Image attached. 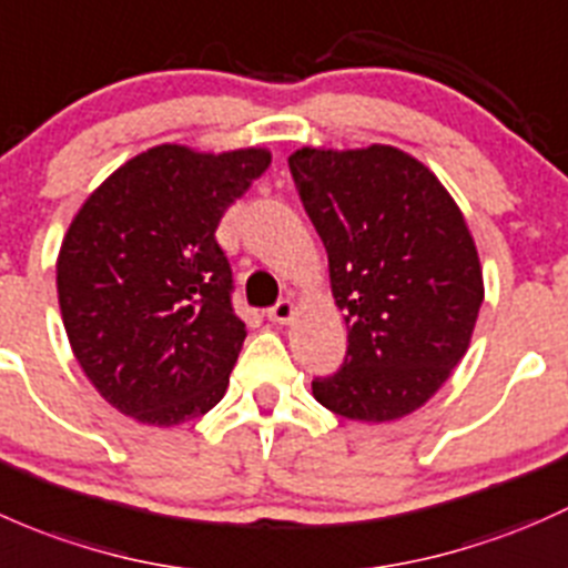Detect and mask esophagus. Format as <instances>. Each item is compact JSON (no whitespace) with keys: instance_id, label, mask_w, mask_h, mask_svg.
I'll return each mask as SVG.
<instances>
[{"instance_id":"1","label":"esophagus","mask_w":568,"mask_h":568,"mask_svg":"<svg viewBox=\"0 0 568 568\" xmlns=\"http://www.w3.org/2000/svg\"><path fill=\"white\" fill-rule=\"evenodd\" d=\"M292 317H295V303H292V301H278L276 306L267 308V320H271V323H276V325L290 323Z\"/></svg>"}]
</instances>
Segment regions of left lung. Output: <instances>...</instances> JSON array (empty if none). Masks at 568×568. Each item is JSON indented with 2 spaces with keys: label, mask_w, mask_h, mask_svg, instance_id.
Here are the masks:
<instances>
[{
  "label": "left lung",
  "mask_w": 568,
  "mask_h": 568,
  "mask_svg": "<svg viewBox=\"0 0 568 568\" xmlns=\"http://www.w3.org/2000/svg\"><path fill=\"white\" fill-rule=\"evenodd\" d=\"M290 172L349 342L342 369L314 377V399L372 424L418 410L465 358L484 301L465 215L424 163L388 144L303 148Z\"/></svg>",
  "instance_id": "obj_1"
}]
</instances>
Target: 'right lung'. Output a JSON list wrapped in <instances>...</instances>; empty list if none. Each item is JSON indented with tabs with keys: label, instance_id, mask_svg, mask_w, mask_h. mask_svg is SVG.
<instances>
[{
	"label": "right lung",
	"instance_id": "obj_1",
	"mask_svg": "<svg viewBox=\"0 0 568 568\" xmlns=\"http://www.w3.org/2000/svg\"><path fill=\"white\" fill-rule=\"evenodd\" d=\"M271 166L260 148L194 153L161 144L122 163L81 204L57 260L70 347L120 413L174 426L226 394L245 325L221 215Z\"/></svg>",
	"mask_w": 568,
	"mask_h": 568
}]
</instances>
